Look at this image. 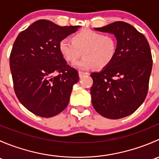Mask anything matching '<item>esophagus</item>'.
<instances>
[{"label": "esophagus", "mask_w": 159, "mask_h": 159, "mask_svg": "<svg viewBox=\"0 0 159 159\" xmlns=\"http://www.w3.org/2000/svg\"><path fill=\"white\" fill-rule=\"evenodd\" d=\"M78 74H79V77H80V78H82V77H84V76H85V75H89V73H88V72L81 71V70H79Z\"/></svg>", "instance_id": "1"}]
</instances>
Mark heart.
Here are the masks:
<instances>
[{
    "label": "heart",
    "mask_w": 159,
    "mask_h": 159,
    "mask_svg": "<svg viewBox=\"0 0 159 159\" xmlns=\"http://www.w3.org/2000/svg\"><path fill=\"white\" fill-rule=\"evenodd\" d=\"M71 40H61L59 51L64 58L70 62H75L83 53L84 57L75 64L78 68L86 69L94 66L97 69H102L108 66L116 55L117 41L111 34L84 29L75 34Z\"/></svg>",
    "instance_id": "obj_1"
}]
</instances>
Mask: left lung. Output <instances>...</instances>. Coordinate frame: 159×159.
Returning <instances> with one entry per match:
<instances>
[{
  "label": "left lung",
  "mask_w": 159,
  "mask_h": 159,
  "mask_svg": "<svg viewBox=\"0 0 159 159\" xmlns=\"http://www.w3.org/2000/svg\"><path fill=\"white\" fill-rule=\"evenodd\" d=\"M96 30L114 34L116 55L102 71L91 77V102L98 113L118 119L134 113L146 98L152 68L149 44L143 34L123 21H116Z\"/></svg>",
  "instance_id": "8db88e82"
}]
</instances>
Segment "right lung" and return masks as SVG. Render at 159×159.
Here are the masks:
<instances>
[{
    "mask_svg": "<svg viewBox=\"0 0 159 159\" xmlns=\"http://www.w3.org/2000/svg\"><path fill=\"white\" fill-rule=\"evenodd\" d=\"M78 28L39 20L16 38L10 54L14 92L34 115L50 118L68 106L79 75L61 55L59 43Z\"/></svg>",
    "mask_w": 159,
    "mask_h": 159,
    "instance_id": "add662e5",
    "label": "right lung"
}]
</instances>
